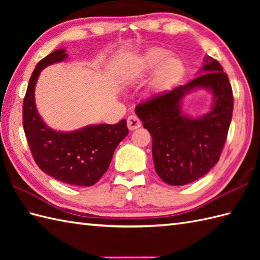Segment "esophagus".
Instances as JSON below:
<instances>
[{
  "instance_id": "esophagus-1",
  "label": "esophagus",
  "mask_w": 260,
  "mask_h": 260,
  "mask_svg": "<svg viewBox=\"0 0 260 260\" xmlns=\"http://www.w3.org/2000/svg\"><path fill=\"white\" fill-rule=\"evenodd\" d=\"M141 125H142V121L135 115H131L129 117L127 118V127H128L129 131H134V129L140 128Z\"/></svg>"
}]
</instances>
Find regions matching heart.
<instances>
[{
	"label": "heart",
	"mask_w": 260,
	"mask_h": 260,
	"mask_svg": "<svg viewBox=\"0 0 260 260\" xmlns=\"http://www.w3.org/2000/svg\"><path fill=\"white\" fill-rule=\"evenodd\" d=\"M169 56V52L161 49H155L148 52L144 61L143 69L146 71L155 70L158 67L156 74V82L158 86L168 87L178 81L184 74V63L179 57Z\"/></svg>",
	"instance_id": "b5f03b06"
}]
</instances>
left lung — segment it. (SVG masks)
<instances>
[{"label":"left lung","mask_w":260,"mask_h":260,"mask_svg":"<svg viewBox=\"0 0 260 260\" xmlns=\"http://www.w3.org/2000/svg\"><path fill=\"white\" fill-rule=\"evenodd\" d=\"M200 76L140 103L135 108L152 136V154L157 175L170 185H184L206 175L227 140L234 97L227 74L211 57L204 59ZM213 92V108L199 119L181 114L180 102L194 89Z\"/></svg>","instance_id":"1"}]
</instances>
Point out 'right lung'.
<instances>
[{
	"label": "right lung",
	"instance_id": "1",
	"mask_svg": "<svg viewBox=\"0 0 260 260\" xmlns=\"http://www.w3.org/2000/svg\"><path fill=\"white\" fill-rule=\"evenodd\" d=\"M67 58L64 49L48 54L33 70L23 99V129L37 165L53 179L90 186L108 170L115 148L128 134L126 119L109 125H89L74 132H57L38 114L35 87L41 70Z\"/></svg>",
	"mask_w": 260,
	"mask_h": 260
}]
</instances>
